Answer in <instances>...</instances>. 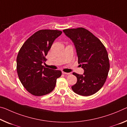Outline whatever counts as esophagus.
I'll return each instance as SVG.
<instances>
[{
  "label": "esophagus",
  "instance_id": "obj_1",
  "mask_svg": "<svg viewBox=\"0 0 127 127\" xmlns=\"http://www.w3.org/2000/svg\"><path fill=\"white\" fill-rule=\"evenodd\" d=\"M62 73L64 74H69L70 73H67V72H62Z\"/></svg>",
  "mask_w": 127,
  "mask_h": 127
}]
</instances>
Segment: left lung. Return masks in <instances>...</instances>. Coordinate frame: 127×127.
<instances>
[{"mask_svg":"<svg viewBox=\"0 0 127 127\" xmlns=\"http://www.w3.org/2000/svg\"><path fill=\"white\" fill-rule=\"evenodd\" d=\"M75 46L78 62L84 70L83 74L73 72L77 77L72 86L78 95L89 96L101 89L110 69L109 59L105 47L93 34L84 28L63 30Z\"/></svg>","mask_w":127,"mask_h":127,"instance_id":"8db88e82","label":"left lung"}]
</instances>
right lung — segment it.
Segmentation results:
<instances>
[{"label":"right lung","instance_id":"right-lung-1","mask_svg":"<svg viewBox=\"0 0 127 127\" xmlns=\"http://www.w3.org/2000/svg\"><path fill=\"white\" fill-rule=\"evenodd\" d=\"M62 33L57 30H40L28 38L19 50L16 60L18 76L32 95L42 96L51 93L56 79L62 75L60 71L42 65L54 41Z\"/></svg>","mask_w":127,"mask_h":127}]
</instances>
